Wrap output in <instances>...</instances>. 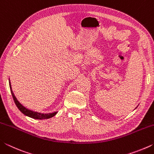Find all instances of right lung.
Listing matches in <instances>:
<instances>
[{"mask_svg":"<svg viewBox=\"0 0 154 154\" xmlns=\"http://www.w3.org/2000/svg\"><path fill=\"white\" fill-rule=\"evenodd\" d=\"M9 86H10V90H11V92L13 96V98H14V100L15 103V105L17 106V108L19 109V110L22 112V113H24L26 116H27L30 118H32L33 119H49L51 118L52 117H54L55 115L57 113V112H54V113H38V112H35L32 111H30L29 109H26L24 107L22 104L20 103L19 101L17 100V98L14 96V93H13V91L11 90V84H10V81H9Z\"/></svg>","mask_w":154,"mask_h":154,"instance_id":"right-lung-1","label":"right lung"}]
</instances>
